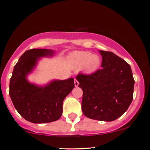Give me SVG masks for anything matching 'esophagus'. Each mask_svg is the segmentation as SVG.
I'll return each instance as SVG.
<instances>
[{"label":"esophagus","mask_w":150,"mask_h":150,"mask_svg":"<svg viewBox=\"0 0 150 150\" xmlns=\"http://www.w3.org/2000/svg\"><path fill=\"white\" fill-rule=\"evenodd\" d=\"M74 84H75V86H78V85H79V82H78L76 78L74 79Z\"/></svg>","instance_id":"esophagus-1"}]
</instances>
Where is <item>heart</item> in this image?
Here are the masks:
<instances>
[{
  "label": "heart",
  "mask_w": 150,
  "mask_h": 150,
  "mask_svg": "<svg viewBox=\"0 0 150 150\" xmlns=\"http://www.w3.org/2000/svg\"><path fill=\"white\" fill-rule=\"evenodd\" d=\"M71 62L78 67L85 66L88 72H94L99 69L101 59L99 56L88 51H76L70 57Z\"/></svg>",
  "instance_id": "heart-1"
}]
</instances>
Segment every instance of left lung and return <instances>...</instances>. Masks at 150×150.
Returning <instances> with one entry per match:
<instances>
[{
    "label": "left lung",
    "instance_id": "obj_1",
    "mask_svg": "<svg viewBox=\"0 0 150 150\" xmlns=\"http://www.w3.org/2000/svg\"><path fill=\"white\" fill-rule=\"evenodd\" d=\"M99 52L102 69L76 77L83 93L81 107L89 118L112 121L120 117L132 102L134 79L126 62L110 51Z\"/></svg>",
    "mask_w": 150,
    "mask_h": 150
}]
</instances>
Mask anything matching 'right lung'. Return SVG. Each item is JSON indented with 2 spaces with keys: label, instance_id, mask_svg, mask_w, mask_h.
<instances>
[{
  "label": "right lung",
  "instance_id": "add662e5",
  "mask_svg": "<svg viewBox=\"0 0 150 150\" xmlns=\"http://www.w3.org/2000/svg\"><path fill=\"white\" fill-rule=\"evenodd\" d=\"M54 51L33 48L25 51L13 68L10 79L9 94L15 109L22 117L33 123L56 121L62 114L64 98L75 87L73 78L54 81L43 87L30 83L27 75L41 57Z\"/></svg>",
  "mask_w": 150,
  "mask_h": 150
}]
</instances>
